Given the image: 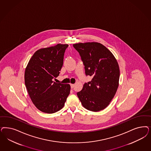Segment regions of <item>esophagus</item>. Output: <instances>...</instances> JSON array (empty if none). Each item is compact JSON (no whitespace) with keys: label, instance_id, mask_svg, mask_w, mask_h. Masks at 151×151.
I'll list each match as a JSON object with an SVG mask.
<instances>
[{"label":"esophagus","instance_id":"esophagus-1","mask_svg":"<svg viewBox=\"0 0 151 151\" xmlns=\"http://www.w3.org/2000/svg\"><path fill=\"white\" fill-rule=\"evenodd\" d=\"M74 87V84H70V88L72 89Z\"/></svg>","mask_w":151,"mask_h":151}]
</instances>
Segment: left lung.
<instances>
[{
	"label": "left lung",
	"instance_id": "1",
	"mask_svg": "<svg viewBox=\"0 0 151 151\" xmlns=\"http://www.w3.org/2000/svg\"><path fill=\"white\" fill-rule=\"evenodd\" d=\"M80 54L86 76L91 81L85 83L77 96L83 107L93 112L105 109L114 97L119 85V68L116 59L99 43L73 45Z\"/></svg>",
	"mask_w": 151,
	"mask_h": 151
}]
</instances>
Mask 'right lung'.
Wrapping results in <instances>:
<instances>
[{"instance_id": "right-lung-1", "label": "right lung", "mask_w": 151, "mask_h": 151, "mask_svg": "<svg viewBox=\"0 0 151 151\" xmlns=\"http://www.w3.org/2000/svg\"><path fill=\"white\" fill-rule=\"evenodd\" d=\"M68 44H58L40 49L29 60L25 68V84L32 102L39 111L53 113L64 106L70 90L69 84L57 83L63 66Z\"/></svg>"}]
</instances>
